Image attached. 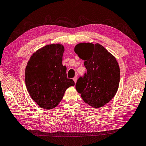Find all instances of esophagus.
I'll return each instance as SVG.
<instances>
[{
    "label": "esophagus",
    "mask_w": 146,
    "mask_h": 146,
    "mask_svg": "<svg viewBox=\"0 0 146 146\" xmlns=\"http://www.w3.org/2000/svg\"><path fill=\"white\" fill-rule=\"evenodd\" d=\"M73 80L74 81V82H75V83H76V82H77V77H74Z\"/></svg>",
    "instance_id": "obj_1"
}]
</instances>
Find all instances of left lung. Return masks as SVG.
Here are the masks:
<instances>
[{
	"label": "left lung",
	"instance_id": "8db88e82",
	"mask_svg": "<svg viewBox=\"0 0 146 146\" xmlns=\"http://www.w3.org/2000/svg\"><path fill=\"white\" fill-rule=\"evenodd\" d=\"M75 52L84 60L87 72L77 80L75 88L83 101L100 108L107 104L117 92L120 68L115 58L99 44L80 43Z\"/></svg>",
	"mask_w": 146,
	"mask_h": 146
}]
</instances>
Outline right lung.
<instances>
[{
  "mask_svg": "<svg viewBox=\"0 0 146 146\" xmlns=\"http://www.w3.org/2000/svg\"><path fill=\"white\" fill-rule=\"evenodd\" d=\"M63 46L46 45L36 51L29 59L25 71V82L32 100L45 110L55 108L66 90L74 86L68 78L66 68L62 65Z\"/></svg>",
  "mask_w": 146,
  "mask_h": 146,
  "instance_id": "obj_1",
  "label": "right lung"
}]
</instances>
